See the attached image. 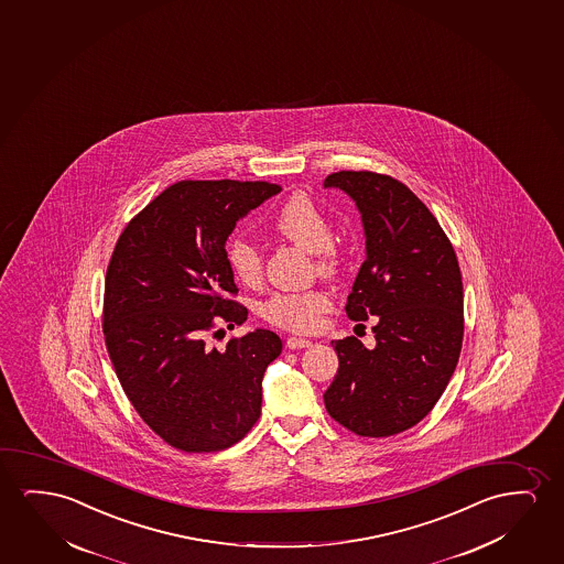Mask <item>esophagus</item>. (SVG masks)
I'll use <instances>...</instances> for the list:
<instances>
[{"mask_svg":"<svg viewBox=\"0 0 564 564\" xmlns=\"http://www.w3.org/2000/svg\"><path fill=\"white\" fill-rule=\"evenodd\" d=\"M286 346L290 349L310 348L311 340H307V338H300V336H290L286 340Z\"/></svg>","mask_w":564,"mask_h":564,"instance_id":"obj_1","label":"esophagus"}]
</instances>
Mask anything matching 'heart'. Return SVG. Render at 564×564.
<instances>
[{
	"label": "heart",
	"instance_id": "obj_1",
	"mask_svg": "<svg viewBox=\"0 0 564 564\" xmlns=\"http://www.w3.org/2000/svg\"><path fill=\"white\" fill-rule=\"evenodd\" d=\"M278 236L315 254L321 276L330 278L340 270V254L334 247L333 226L321 208L303 193L288 198L274 218ZM228 267L243 286H259L262 280V259L259 249L247 239H231L228 246ZM330 310V297L323 290L278 292L261 303V315L269 325L290 333H313L321 317Z\"/></svg>",
	"mask_w": 564,
	"mask_h": 564
}]
</instances>
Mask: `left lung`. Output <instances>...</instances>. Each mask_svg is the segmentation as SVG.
Segmentation results:
<instances>
[{"label":"left lung","mask_w":564,"mask_h":564,"mask_svg":"<svg viewBox=\"0 0 564 564\" xmlns=\"http://www.w3.org/2000/svg\"><path fill=\"white\" fill-rule=\"evenodd\" d=\"M325 187L356 200L367 259L346 313L375 317V346L333 340L338 371L326 412L359 436H392L417 425L443 397L464 338V290L451 239L417 195L390 175L341 170Z\"/></svg>","instance_id":"left-lung-1"}]
</instances>
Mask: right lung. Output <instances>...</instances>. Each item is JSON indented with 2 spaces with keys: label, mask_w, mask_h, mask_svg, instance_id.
I'll return each instance as SVG.
<instances>
[{
  "label": "right lung",
  "mask_w": 564,
  "mask_h": 564,
  "mask_svg": "<svg viewBox=\"0 0 564 564\" xmlns=\"http://www.w3.org/2000/svg\"><path fill=\"white\" fill-rule=\"evenodd\" d=\"M276 183L177 182L129 220L104 282L102 328L111 366L141 420L183 453H216L251 431L262 375L282 351L270 330L207 336L247 321L236 302L226 239Z\"/></svg>",
  "instance_id": "obj_1"
}]
</instances>
